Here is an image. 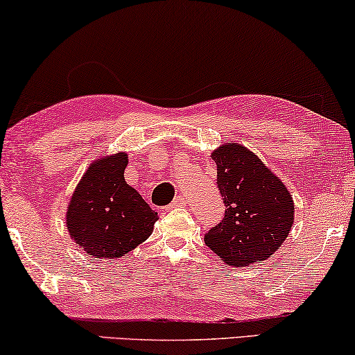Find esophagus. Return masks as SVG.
<instances>
[{
  "instance_id": "esophagus-1",
  "label": "esophagus",
  "mask_w": 355,
  "mask_h": 355,
  "mask_svg": "<svg viewBox=\"0 0 355 355\" xmlns=\"http://www.w3.org/2000/svg\"><path fill=\"white\" fill-rule=\"evenodd\" d=\"M186 203H187L186 197H184V196H179V197L174 198V200L171 202V205H169V207H171V208H176V207H184V205H186Z\"/></svg>"
}]
</instances>
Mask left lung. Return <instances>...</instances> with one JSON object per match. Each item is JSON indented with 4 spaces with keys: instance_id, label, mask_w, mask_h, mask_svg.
Returning a JSON list of instances; mask_svg holds the SVG:
<instances>
[{
    "instance_id": "8db88e82",
    "label": "left lung",
    "mask_w": 355,
    "mask_h": 355,
    "mask_svg": "<svg viewBox=\"0 0 355 355\" xmlns=\"http://www.w3.org/2000/svg\"><path fill=\"white\" fill-rule=\"evenodd\" d=\"M211 158L226 211L203 237L207 247L232 266L266 260L293 227V197L281 179L244 145L223 144Z\"/></svg>"
}]
</instances>
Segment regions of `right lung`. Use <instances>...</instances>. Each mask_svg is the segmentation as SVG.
Returning a JSON list of instances; mask_svg holds the SVG:
<instances>
[{
    "mask_svg": "<svg viewBox=\"0 0 355 355\" xmlns=\"http://www.w3.org/2000/svg\"><path fill=\"white\" fill-rule=\"evenodd\" d=\"M128 153L98 158L67 205L72 239L95 259H119L152 234L158 213L124 179Z\"/></svg>",
    "mask_w": 355,
    "mask_h": 355,
    "instance_id": "right-lung-1",
    "label": "right lung"
}]
</instances>
